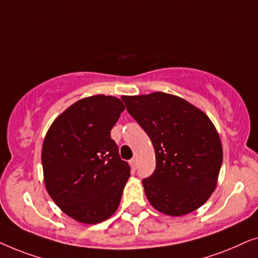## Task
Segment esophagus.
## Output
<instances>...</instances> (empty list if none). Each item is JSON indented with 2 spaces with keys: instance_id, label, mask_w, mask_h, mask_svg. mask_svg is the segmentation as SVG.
Instances as JSON below:
<instances>
[{
  "instance_id": "obj_1",
  "label": "esophagus",
  "mask_w": 258,
  "mask_h": 258,
  "mask_svg": "<svg viewBox=\"0 0 258 258\" xmlns=\"http://www.w3.org/2000/svg\"><path fill=\"white\" fill-rule=\"evenodd\" d=\"M129 163H130V165H132L133 169H136V167H137V158H132Z\"/></svg>"
}]
</instances>
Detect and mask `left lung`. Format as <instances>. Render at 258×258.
Here are the masks:
<instances>
[{"label": "left lung", "mask_w": 258, "mask_h": 258, "mask_svg": "<svg viewBox=\"0 0 258 258\" xmlns=\"http://www.w3.org/2000/svg\"><path fill=\"white\" fill-rule=\"evenodd\" d=\"M122 100L155 149L156 169L142 181L151 206L169 216L202 207L216 189L223 160L210 118L184 98L162 91Z\"/></svg>", "instance_id": "left-lung-1"}]
</instances>
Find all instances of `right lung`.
<instances>
[{
    "mask_svg": "<svg viewBox=\"0 0 258 258\" xmlns=\"http://www.w3.org/2000/svg\"><path fill=\"white\" fill-rule=\"evenodd\" d=\"M117 97L75 102L52 122L42 147L45 189L66 215L96 224L117 210L130 167L110 130L124 110Z\"/></svg>",
    "mask_w": 258,
    "mask_h": 258,
    "instance_id": "add662e5",
    "label": "right lung"
}]
</instances>
